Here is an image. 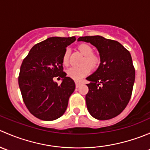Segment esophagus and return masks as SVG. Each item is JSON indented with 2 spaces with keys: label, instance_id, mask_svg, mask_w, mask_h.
Returning <instances> with one entry per match:
<instances>
[{
  "label": "esophagus",
  "instance_id": "1",
  "mask_svg": "<svg viewBox=\"0 0 150 150\" xmlns=\"http://www.w3.org/2000/svg\"><path fill=\"white\" fill-rule=\"evenodd\" d=\"M75 86H76V88H78L80 86H81V83L76 81V82H75Z\"/></svg>",
  "mask_w": 150,
  "mask_h": 150
}]
</instances>
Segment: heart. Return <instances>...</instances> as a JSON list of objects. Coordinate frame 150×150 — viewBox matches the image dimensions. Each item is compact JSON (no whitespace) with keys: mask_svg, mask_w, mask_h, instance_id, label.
<instances>
[{"mask_svg":"<svg viewBox=\"0 0 150 150\" xmlns=\"http://www.w3.org/2000/svg\"><path fill=\"white\" fill-rule=\"evenodd\" d=\"M81 52L85 56V59L83 61L81 67H72L67 71V74L69 78L75 81H79L88 75L90 72V67L95 68L98 65L99 59L96 56L93 54V48L89 45L83 44L80 45L78 47ZM68 58H69V50H66L62 58V63L64 65H67Z\"/></svg>","mask_w":150,"mask_h":150,"instance_id":"1","label":"heart"}]
</instances>
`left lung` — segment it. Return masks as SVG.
Wrapping results in <instances>:
<instances>
[{
	"mask_svg": "<svg viewBox=\"0 0 150 150\" xmlns=\"http://www.w3.org/2000/svg\"><path fill=\"white\" fill-rule=\"evenodd\" d=\"M78 41L90 43L99 53L98 69L86 78L88 92L87 109L92 117L113 118L125 108L132 93L135 69L131 54L119 42L100 35L80 37Z\"/></svg>",
	"mask_w": 150,
	"mask_h": 150,
	"instance_id": "obj_1",
	"label": "left lung"
}]
</instances>
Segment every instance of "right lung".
I'll use <instances>...</instances> for the list:
<instances>
[{
  "instance_id": "add662e5",
  "label": "right lung",
  "mask_w": 150,
  "mask_h": 150,
  "mask_svg": "<svg viewBox=\"0 0 150 150\" xmlns=\"http://www.w3.org/2000/svg\"><path fill=\"white\" fill-rule=\"evenodd\" d=\"M75 40V36L48 38L35 45L22 62L19 86L23 101L40 120H54L65 112L75 84L63 72L62 58L67 47ZM55 76L62 78L60 85L53 81Z\"/></svg>"
}]
</instances>
